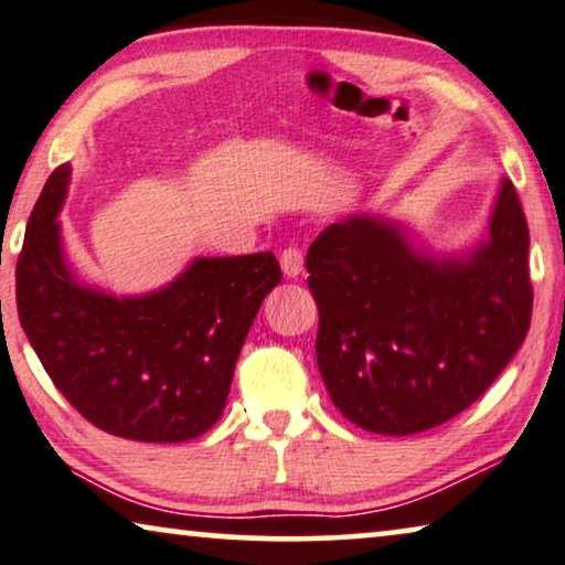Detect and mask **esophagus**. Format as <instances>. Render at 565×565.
I'll list each match as a JSON object with an SVG mask.
<instances>
[{"mask_svg": "<svg viewBox=\"0 0 565 565\" xmlns=\"http://www.w3.org/2000/svg\"><path fill=\"white\" fill-rule=\"evenodd\" d=\"M281 271L286 279H297V276L305 271V254L299 248H286L281 254Z\"/></svg>", "mask_w": 565, "mask_h": 565, "instance_id": "obj_1", "label": "esophagus"}]
</instances>
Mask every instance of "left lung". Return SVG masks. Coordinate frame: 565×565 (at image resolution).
<instances>
[{
  "mask_svg": "<svg viewBox=\"0 0 565 565\" xmlns=\"http://www.w3.org/2000/svg\"><path fill=\"white\" fill-rule=\"evenodd\" d=\"M518 192L500 182L487 238L441 256L406 225L350 215L307 250L317 365L340 414L408 436L469 408L523 344L533 286Z\"/></svg>",
  "mask_w": 565,
  "mask_h": 565,
  "instance_id": "left-lung-1",
  "label": "left lung"
}]
</instances>
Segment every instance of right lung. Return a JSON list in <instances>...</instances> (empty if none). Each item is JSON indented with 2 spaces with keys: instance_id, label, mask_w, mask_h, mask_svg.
Listing matches in <instances>:
<instances>
[{
  "instance_id": "add662e5",
  "label": "right lung",
  "mask_w": 565,
  "mask_h": 565,
  "mask_svg": "<svg viewBox=\"0 0 565 565\" xmlns=\"http://www.w3.org/2000/svg\"><path fill=\"white\" fill-rule=\"evenodd\" d=\"M61 164L28 221L17 311L50 381L100 431L174 444L223 416L260 301L281 281L274 254L195 258L162 289L114 297L75 279L63 254Z\"/></svg>"
}]
</instances>
